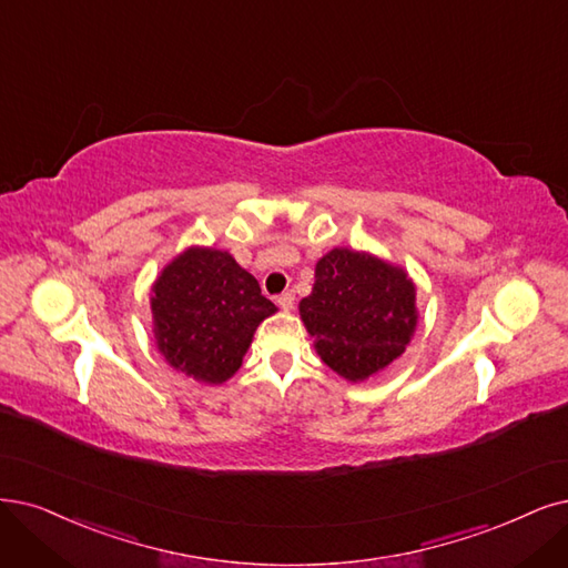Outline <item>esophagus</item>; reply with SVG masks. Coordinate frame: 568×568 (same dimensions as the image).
Listing matches in <instances>:
<instances>
[{"label":"esophagus","instance_id":"1","mask_svg":"<svg viewBox=\"0 0 568 568\" xmlns=\"http://www.w3.org/2000/svg\"><path fill=\"white\" fill-rule=\"evenodd\" d=\"M278 306L283 308V311H292V306H295V292L292 290H287V292H283V295H278Z\"/></svg>","mask_w":568,"mask_h":568}]
</instances>
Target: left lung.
Instances as JSON below:
<instances>
[{"label":"left lung","instance_id":"obj_1","mask_svg":"<svg viewBox=\"0 0 568 568\" xmlns=\"http://www.w3.org/2000/svg\"><path fill=\"white\" fill-rule=\"evenodd\" d=\"M300 318L321 361L346 382H367L400 358L418 323L409 273L365 250L332 247Z\"/></svg>","mask_w":568,"mask_h":568}]
</instances>
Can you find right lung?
I'll return each mask as SVG.
<instances>
[{
  "label": "right lung",
  "mask_w": 568,
  "mask_h": 568,
  "mask_svg": "<svg viewBox=\"0 0 568 568\" xmlns=\"http://www.w3.org/2000/svg\"><path fill=\"white\" fill-rule=\"evenodd\" d=\"M150 308L165 363L207 386L239 372L260 323L278 311L234 255L207 245H189L161 268Z\"/></svg>",
  "instance_id": "obj_1"
}]
</instances>
